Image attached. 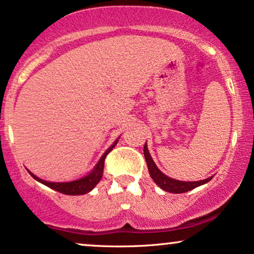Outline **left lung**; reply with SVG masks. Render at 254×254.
Instances as JSON below:
<instances>
[{
	"instance_id": "8db88e82",
	"label": "left lung",
	"mask_w": 254,
	"mask_h": 254,
	"mask_svg": "<svg viewBox=\"0 0 254 254\" xmlns=\"http://www.w3.org/2000/svg\"><path fill=\"white\" fill-rule=\"evenodd\" d=\"M144 155H145V160H146L147 167H148V172H150L151 178L153 179V181L157 184L159 187L161 189H164L165 191L168 192H173V194H181V192H186L191 190L198 186H202L204 184H207L208 181H210L211 178L204 179V180L201 181H179L175 180V179L168 178L167 175H165L162 172L159 170L157 167V165L154 164L153 159H152L150 152L147 150V145H144Z\"/></svg>"
}]
</instances>
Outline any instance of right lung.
<instances>
[{"mask_svg": "<svg viewBox=\"0 0 254 254\" xmlns=\"http://www.w3.org/2000/svg\"><path fill=\"white\" fill-rule=\"evenodd\" d=\"M116 140L115 143L111 145V146L108 148V150L104 152V154L101 157L99 162L96 164V166L94 167V170L90 172L89 174L86 175V177L79 179V180H74V181H69V182H51V181H45L43 179H39L38 177H36L35 174H32L31 172L28 171L31 177L37 180L40 184L47 186V187L54 189V190L63 192V194L66 195H83L89 192L92 189L95 187V186L99 184L101 179H102L103 175V168H104V160H106V157L108 153L113 150L115 147V145L117 144Z\"/></svg>", "mask_w": 254, "mask_h": 254, "instance_id": "obj_1", "label": "right lung"}]
</instances>
